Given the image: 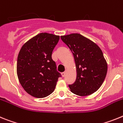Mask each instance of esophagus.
<instances>
[{
    "label": "esophagus",
    "mask_w": 123,
    "mask_h": 123,
    "mask_svg": "<svg viewBox=\"0 0 123 123\" xmlns=\"http://www.w3.org/2000/svg\"><path fill=\"white\" fill-rule=\"evenodd\" d=\"M61 74H62V76L63 77H65V76H66V72H62V73Z\"/></svg>",
    "instance_id": "34e87169"
}]
</instances>
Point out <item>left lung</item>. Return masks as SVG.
<instances>
[{"instance_id":"obj_1","label":"left lung","mask_w":123,"mask_h":123,"mask_svg":"<svg viewBox=\"0 0 123 123\" xmlns=\"http://www.w3.org/2000/svg\"><path fill=\"white\" fill-rule=\"evenodd\" d=\"M72 53L76 67L75 82L70 91L79 96L91 95L99 89L106 77L108 65L103 52L93 41L79 33L61 36Z\"/></svg>"}]
</instances>
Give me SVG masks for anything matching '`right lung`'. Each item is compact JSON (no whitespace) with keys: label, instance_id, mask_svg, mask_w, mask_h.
Masks as SVG:
<instances>
[{"label":"right lung","instance_id":"1","mask_svg":"<svg viewBox=\"0 0 123 123\" xmlns=\"http://www.w3.org/2000/svg\"><path fill=\"white\" fill-rule=\"evenodd\" d=\"M59 36L41 33L22 46L18 55L17 73L23 89L35 98L49 95L61 74L52 59V53Z\"/></svg>","mask_w":123,"mask_h":123}]
</instances>
